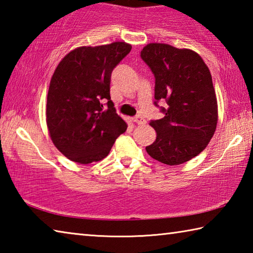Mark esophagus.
<instances>
[{
    "instance_id": "34e87169",
    "label": "esophagus",
    "mask_w": 253,
    "mask_h": 253,
    "mask_svg": "<svg viewBox=\"0 0 253 253\" xmlns=\"http://www.w3.org/2000/svg\"><path fill=\"white\" fill-rule=\"evenodd\" d=\"M132 122L136 123L137 125H144V124H146V121L142 117V116H136L132 118Z\"/></svg>"
}]
</instances>
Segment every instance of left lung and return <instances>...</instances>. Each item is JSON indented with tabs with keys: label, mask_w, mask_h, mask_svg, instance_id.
<instances>
[{
	"label": "left lung",
	"mask_w": 253,
	"mask_h": 253,
	"mask_svg": "<svg viewBox=\"0 0 253 253\" xmlns=\"http://www.w3.org/2000/svg\"><path fill=\"white\" fill-rule=\"evenodd\" d=\"M140 58L155 77V101L165 100V115L151 121L156 139L146 147L154 160L179 165L208 146L217 123V104L212 77L202 58L188 49L149 43Z\"/></svg>",
	"instance_id": "left-lung-1"
}]
</instances>
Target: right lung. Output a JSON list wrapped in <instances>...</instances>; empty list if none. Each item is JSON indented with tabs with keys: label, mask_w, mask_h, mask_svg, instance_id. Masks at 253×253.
Listing matches in <instances>:
<instances>
[{
	"label": "right lung",
	"mask_w": 253,
	"mask_h": 253,
	"mask_svg": "<svg viewBox=\"0 0 253 253\" xmlns=\"http://www.w3.org/2000/svg\"><path fill=\"white\" fill-rule=\"evenodd\" d=\"M130 50L125 42L80 46L55 69L46 98V125L55 147L70 161H101L126 131L110 99V77Z\"/></svg>",
	"instance_id": "obj_1"
}]
</instances>
